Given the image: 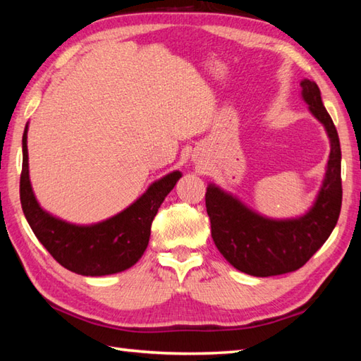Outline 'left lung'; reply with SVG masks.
<instances>
[{"label":"left lung","mask_w":361,"mask_h":361,"mask_svg":"<svg viewBox=\"0 0 361 361\" xmlns=\"http://www.w3.org/2000/svg\"><path fill=\"white\" fill-rule=\"evenodd\" d=\"M302 97L331 137L326 178L313 208L291 220H270L252 212L234 197L209 186L206 212L219 251L237 270L257 278L296 271L323 247L341 211V149L336 128L321 101L315 82H301Z\"/></svg>","instance_id":"obj_1"}]
</instances>
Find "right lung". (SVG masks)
Segmentation results:
<instances>
[{
	"mask_svg": "<svg viewBox=\"0 0 361 361\" xmlns=\"http://www.w3.org/2000/svg\"><path fill=\"white\" fill-rule=\"evenodd\" d=\"M181 173L153 183L144 195L118 216L91 226H78L49 216L37 203L29 181L27 126L23 133L20 200L27 224L49 255L66 270L82 276H105L135 265L149 245L158 208Z\"/></svg>",
	"mask_w": 361,
	"mask_h": 361,
	"instance_id": "obj_1",
	"label": "right lung"
}]
</instances>
